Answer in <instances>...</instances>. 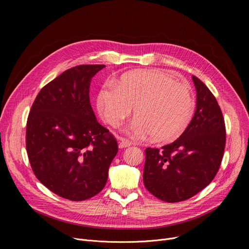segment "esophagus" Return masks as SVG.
Instances as JSON below:
<instances>
[{"label": "esophagus", "instance_id": "34e87169", "mask_svg": "<svg viewBox=\"0 0 249 249\" xmlns=\"http://www.w3.org/2000/svg\"><path fill=\"white\" fill-rule=\"evenodd\" d=\"M131 145V142L124 139V138H120V142H119V148H126Z\"/></svg>", "mask_w": 249, "mask_h": 249}]
</instances>
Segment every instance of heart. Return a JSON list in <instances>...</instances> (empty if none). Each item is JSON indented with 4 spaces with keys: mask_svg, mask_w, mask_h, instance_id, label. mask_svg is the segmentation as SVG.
Masks as SVG:
<instances>
[{
    "mask_svg": "<svg viewBox=\"0 0 249 249\" xmlns=\"http://www.w3.org/2000/svg\"><path fill=\"white\" fill-rule=\"evenodd\" d=\"M97 107L110 125L119 126L132 113L134 119L126 132L136 138L152 137L171 142L188 128L195 113V100L189 86L154 71H137L123 75L117 85L99 91Z\"/></svg>",
    "mask_w": 249,
    "mask_h": 249,
    "instance_id": "obj_1",
    "label": "heart"
}]
</instances>
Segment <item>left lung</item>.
Returning <instances> with one entry per match:
<instances>
[{
	"label": "left lung",
	"instance_id": "obj_1",
	"mask_svg": "<svg viewBox=\"0 0 249 249\" xmlns=\"http://www.w3.org/2000/svg\"><path fill=\"white\" fill-rule=\"evenodd\" d=\"M193 119L178 139L161 149L146 148L143 182L149 193L168 203L188 200L215 178L225 148L223 115L213 96L198 77Z\"/></svg>",
	"mask_w": 249,
	"mask_h": 249
}]
</instances>
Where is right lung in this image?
Returning a JSON list of instances; mask_svg holds the SVG:
<instances>
[{
  "label": "right lung",
  "mask_w": 249,
  "mask_h": 249,
  "mask_svg": "<svg viewBox=\"0 0 249 249\" xmlns=\"http://www.w3.org/2000/svg\"><path fill=\"white\" fill-rule=\"evenodd\" d=\"M104 64L77 65L41 89L27 120L26 148L39 181L59 197L84 201L106 185L116 139L89 103L91 78Z\"/></svg>",
  "instance_id": "obj_1"
}]
</instances>
